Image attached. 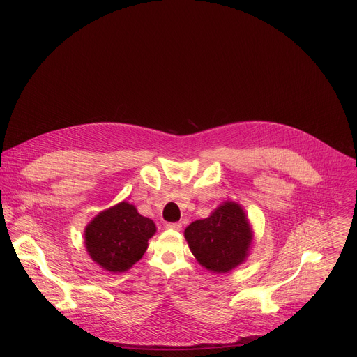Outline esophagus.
Segmentation results:
<instances>
[{
    "label": "esophagus",
    "mask_w": 357,
    "mask_h": 357,
    "mask_svg": "<svg viewBox=\"0 0 357 357\" xmlns=\"http://www.w3.org/2000/svg\"><path fill=\"white\" fill-rule=\"evenodd\" d=\"M167 229H169V230H181L182 225L181 223H167Z\"/></svg>",
    "instance_id": "34e87169"
}]
</instances>
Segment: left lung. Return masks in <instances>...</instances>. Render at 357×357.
<instances>
[{
    "label": "left lung",
    "mask_w": 357,
    "mask_h": 357,
    "mask_svg": "<svg viewBox=\"0 0 357 357\" xmlns=\"http://www.w3.org/2000/svg\"><path fill=\"white\" fill-rule=\"evenodd\" d=\"M185 238L197 261L215 273H227L247 256L250 225L243 209L226 202L211 218L196 220L185 230Z\"/></svg>",
    "instance_id": "8db88e82"
}]
</instances>
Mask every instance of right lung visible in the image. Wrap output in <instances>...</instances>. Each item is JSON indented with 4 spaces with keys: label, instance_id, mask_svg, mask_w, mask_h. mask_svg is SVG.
<instances>
[{
    "label": "right lung",
    "instance_id": "obj_1",
    "mask_svg": "<svg viewBox=\"0 0 357 357\" xmlns=\"http://www.w3.org/2000/svg\"><path fill=\"white\" fill-rule=\"evenodd\" d=\"M151 219L141 216L127 202L101 212L84 231L90 257L107 271L121 273L132 267L155 233Z\"/></svg>",
    "mask_w": 357,
    "mask_h": 357
}]
</instances>
